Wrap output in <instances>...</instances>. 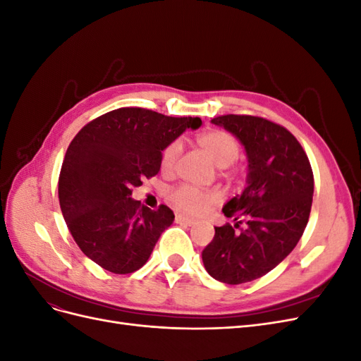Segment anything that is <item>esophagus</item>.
Here are the masks:
<instances>
[{"label":"esophagus","mask_w":361,"mask_h":361,"mask_svg":"<svg viewBox=\"0 0 361 361\" xmlns=\"http://www.w3.org/2000/svg\"><path fill=\"white\" fill-rule=\"evenodd\" d=\"M174 221L179 223V224H187V226L194 224V220H191V218L185 216V215H180V214H176V216H174Z\"/></svg>","instance_id":"34e87169"}]
</instances>
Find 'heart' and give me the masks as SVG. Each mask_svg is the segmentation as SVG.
<instances>
[{
	"mask_svg": "<svg viewBox=\"0 0 361 361\" xmlns=\"http://www.w3.org/2000/svg\"><path fill=\"white\" fill-rule=\"evenodd\" d=\"M197 143L207 152V155L214 159L218 167L231 166L232 162L238 159L239 152H241L238 140L231 133L223 129H211L203 134H199ZM180 152V141L174 140L169 143L161 154V169L164 171H170L176 166ZM169 199L179 211L190 215H200L220 202V192L183 183L170 191Z\"/></svg>",
	"mask_w": 361,
	"mask_h": 361,
	"instance_id": "1",
	"label": "heart"
}]
</instances>
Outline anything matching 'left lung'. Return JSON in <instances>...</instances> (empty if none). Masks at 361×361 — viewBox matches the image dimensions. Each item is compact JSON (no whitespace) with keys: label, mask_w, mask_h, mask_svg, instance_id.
I'll return each mask as SVG.
<instances>
[{"label":"left lung","mask_w":361,"mask_h":361,"mask_svg":"<svg viewBox=\"0 0 361 361\" xmlns=\"http://www.w3.org/2000/svg\"><path fill=\"white\" fill-rule=\"evenodd\" d=\"M245 147L248 185L223 207L235 226L215 227L202 259L206 271L227 285L268 274L298 244L313 199V171L300 141L268 118L226 114L212 118Z\"/></svg>","instance_id":"left-lung-1"}]
</instances>
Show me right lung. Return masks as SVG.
Listing matches in <instances>:
<instances>
[{
    "mask_svg": "<svg viewBox=\"0 0 361 361\" xmlns=\"http://www.w3.org/2000/svg\"><path fill=\"white\" fill-rule=\"evenodd\" d=\"M199 117H170L126 106L87 123L71 141L59 178V200L75 243L114 274L143 267L174 214L130 199L134 187L161 169L164 147Z\"/></svg>",
    "mask_w": 361,
    "mask_h": 361,
    "instance_id": "right-lung-1",
    "label": "right lung"
}]
</instances>
